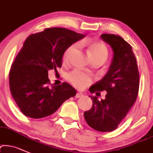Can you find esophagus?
Listing matches in <instances>:
<instances>
[{
    "label": "esophagus",
    "mask_w": 153,
    "mask_h": 153,
    "mask_svg": "<svg viewBox=\"0 0 153 153\" xmlns=\"http://www.w3.org/2000/svg\"><path fill=\"white\" fill-rule=\"evenodd\" d=\"M84 96V94L82 93H77L76 95V98H82Z\"/></svg>",
    "instance_id": "1"
}]
</instances>
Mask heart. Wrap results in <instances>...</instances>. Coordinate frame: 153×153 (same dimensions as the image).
<instances>
[{"label":"heart","instance_id":"heart-1","mask_svg":"<svg viewBox=\"0 0 153 153\" xmlns=\"http://www.w3.org/2000/svg\"><path fill=\"white\" fill-rule=\"evenodd\" d=\"M89 49L93 61L99 60L105 63L109 57V50L106 45L101 41L88 40L85 42ZM79 47L78 43H74L66 49L63 54L64 61H68L71 54ZM68 79L75 88L84 89L93 82V78L90 75L79 70H74L68 74Z\"/></svg>","mask_w":153,"mask_h":153}]
</instances>
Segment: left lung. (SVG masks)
<instances>
[{
    "instance_id": "obj_1",
    "label": "left lung",
    "mask_w": 153,
    "mask_h": 153,
    "mask_svg": "<svg viewBox=\"0 0 153 153\" xmlns=\"http://www.w3.org/2000/svg\"><path fill=\"white\" fill-rule=\"evenodd\" d=\"M101 39L114 52L109 71L102 79L90 88L91 93L106 91V98L99 101L90 96L93 106L84 113L87 123L96 131L115 130L135 103L139 88V73L132 47L122 37L104 33Z\"/></svg>"
}]
</instances>
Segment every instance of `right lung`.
Listing matches in <instances>:
<instances>
[{
    "instance_id": "add662e5",
    "label": "right lung",
    "mask_w": 153,
    "mask_h": 153,
    "mask_svg": "<svg viewBox=\"0 0 153 153\" xmlns=\"http://www.w3.org/2000/svg\"><path fill=\"white\" fill-rule=\"evenodd\" d=\"M84 36L63 27H52L26 39L9 72L11 93L25 115L36 119L49 116L76 96V90L68 83L50 85L48 71L61 68L65 50Z\"/></svg>"
}]
</instances>
